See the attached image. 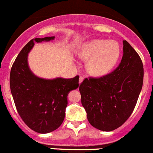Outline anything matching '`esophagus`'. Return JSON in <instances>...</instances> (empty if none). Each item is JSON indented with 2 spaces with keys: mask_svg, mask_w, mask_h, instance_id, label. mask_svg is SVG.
<instances>
[{
  "mask_svg": "<svg viewBox=\"0 0 153 153\" xmlns=\"http://www.w3.org/2000/svg\"><path fill=\"white\" fill-rule=\"evenodd\" d=\"M83 76H79V83H82V82H83Z\"/></svg>",
  "mask_w": 153,
  "mask_h": 153,
  "instance_id": "1",
  "label": "esophagus"
}]
</instances>
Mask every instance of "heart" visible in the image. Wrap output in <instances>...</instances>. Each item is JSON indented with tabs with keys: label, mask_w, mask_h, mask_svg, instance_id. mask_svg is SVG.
<instances>
[{
	"label": "heart",
	"mask_w": 153,
	"mask_h": 153,
	"mask_svg": "<svg viewBox=\"0 0 153 153\" xmlns=\"http://www.w3.org/2000/svg\"><path fill=\"white\" fill-rule=\"evenodd\" d=\"M121 54L120 44L115 40L96 39L83 45L79 51L82 60H89L87 70L91 75L101 76L109 72Z\"/></svg>",
	"instance_id": "b5f03b06"
}]
</instances>
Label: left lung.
<instances>
[{"label": "left lung", "mask_w": 153, "mask_h": 153, "mask_svg": "<svg viewBox=\"0 0 153 153\" xmlns=\"http://www.w3.org/2000/svg\"><path fill=\"white\" fill-rule=\"evenodd\" d=\"M123 43L118 67L100 77L86 78L79 87L89 123L102 131L114 130L129 119L143 87L141 58L126 40Z\"/></svg>", "instance_id": "1"}]
</instances>
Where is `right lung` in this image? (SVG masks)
<instances>
[{
  "label": "right lung",
  "instance_id": "right-lung-1",
  "mask_svg": "<svg viewBox=\"0 0 153 153\" xmlns=\"http://www.w3.org/2000/svg\"><path fill=\"white\" fill-rule=\"evenodd\" d=\"M54 36L30 40L12 65L10 87L17 113L27 126L39 133H48L60 127L65 117L67 96L79 86V76L74 78H39L31 72L27 55L34 43L50 41Z\"/></svg>",
  "mask_w": 153,
  "mask_h": 153
}]
</instances>
